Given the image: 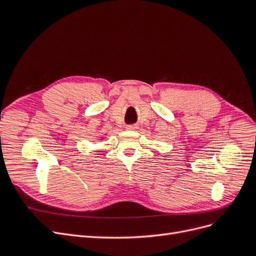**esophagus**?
<instances>
[{
  "label": "esophagus",
  "mask_w": 256,
  "mask_h": 256,
  "mask_svg": "<svg viewBox=\"0 0 256 256\" xmlns=\"http://www.w3.org/2000/svg\"><path fill=\"white\" fill-rule=\"evenodd\" d=\"M126 129H128V130H136V129H138V126L136 125H127L126 126Z\"/></svg>",
  "instance_id": "1"
}]
</instances>
